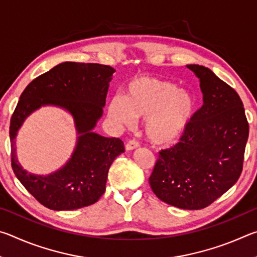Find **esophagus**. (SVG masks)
Wrapping results in <instances>:
<instances>
[{
    "instance_id": "obj_1",
    "label": "esophagus",
    "mask_w": 257,
    "mask_h": 257,
    "mask_svg": "<svg viewBox=\"0 0 257 257\" xmlns=\"http://www.w3.org/2000/svg\"><path fill=\"white\" fill-rule=\"evenodd\" d=\"M139 147V143L137 141H135V139H132V141H129L127 144H125V150L127 151H133L135 149H138Z\"/></svg>"
}]
</instances>
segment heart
<instances>
[{"label":"heart","mask_w":257,"mask_h":257,"mask_svg":"<svg viewBox=\"0 0 257 257\" xmlns=\"http://www.w3.org/2000/svg\"><path fill=\"white\" fill-rule=\"evenodd\" d=\"M195 108V99L187 90L160 78L139 76L128 82L123 98L111 99L107 111L123 125L145 119V134L152 143L172 145L188 132Z\"/></svg>","instance_id":"obj_1"}]
</instances>
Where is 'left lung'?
Returning a JSON list of instances; mask_svg holds the SVG:
<instances>
[{
    "label": "left lung",
    "mask_w": 257,
    "mask_h": 257,
    "mask_svg": "<svg viewBox=\"0 0 257 257\" xmlns=\"http://www.w3.org/2000/svg\"><path fill=\"white\" fill-rule=\"evenodd\" d=\"M199 79L203 106L184 137L160 152L150 177L161 201L201 210L236 184L242 171L249 125L240 97L208 68L188 64Z\"/></svg>",
    "instance_id": "1"
}]
</instances>
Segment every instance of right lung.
<instances>
[{"mask_svg":"<svg viewBox=\"0 0 257 257\" xmlns=\"http://www.w3.org/2000/svg\"><path fill=\"white\" fill-rule=\"evenodd\" d=\"M115 72L98 63L63 62L26 87L10 121L11 165L33 196L54 211L76 210L96 203L105 191L107 172L123 142L93 132L103 114L108 82ZM54 105L73 115L77 130L75 151L64 167L51 175H33L15 155V136L25 118L37 108Z\"/></svg>","mask_w":257,"mask_h":257,"instance_id":"1","label":"right lung"}]
</instances>
